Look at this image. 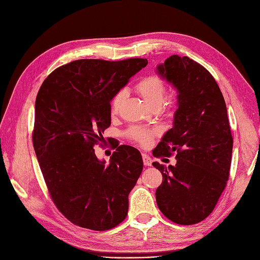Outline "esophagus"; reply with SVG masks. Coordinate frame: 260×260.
I'll list each match as a JSON object with an SVG mask.
<instances>
[{
	"mask_svg": "<svg viewBox=\"0 0 260 260\" xmlns=\"http://www.w3.org/2000/svg\"><path fill=\"white\" fill-rule=\"evenodd\" d=\"M143 162H144L145 167H151L152 165V158L147 155V154H143Z\"/></svg>",
	"mask_w": 260,
	"mask_h": 260,
	"instance_id": "1",
	"label": "esophagus"
}]
</instances>
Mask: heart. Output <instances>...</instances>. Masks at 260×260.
<instances>
[{
  "instance_id": "b5f03b06",
  "label": "heart",
  "mask_w": 260,
  "mask_h": 260,
  "mask_svg": "<svg viewBox=\"0 0 260 260\" xmlns=\"http://www.w3.org/2000/svg\"><path fill=\"white\" fill-rule=\"evenodd\" d=\"M136 91L139 95L144 99L147 106L153 108H161L165 101V95H167V87L164 82L155 76H150L146 78L142 79L139 84L136 85ZM126 97V91L120 90L113 97L110 102V113L116 114L119 110L121 103L124 102ZM154 135L153 131H148L144 128H132L129 131V136L135 142L140 143L141 145H147L152 141Z\"/></svg>"
}]
</instances>
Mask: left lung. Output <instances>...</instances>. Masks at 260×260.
Listing matches in <instances>:
<instances>
[{"mask_svg":"<svg viewBox=\"0 0 260 260\" xmlns=\"http://www.w3.org/2000/svg\"><path fill=\"white\" fill-rule=\"evenodd\" d=\"M156 73L178 93L172 128L153 151L176 153L175 165L153 162L163 176L156 203L171 221L194 224L212 212L229 178L234 141L227 106L211 74L189 57L172 54Z\"/></svg>","mask_w":260,"mask_h":260,"instance_id":"1","label":"left lung"}]
</instances>
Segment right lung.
<instances>
[{"mask_svg": "<svg viewBox=\"0 0 260 260\" xmlns=\"http://www.w3.org/2000/svg\"><path fill=\"white\" fill-rule=\"evenodd\" d=\"M141 58L80 59L47 77L38 92L33 146L52 200L70 222L91 230L119 224L143 170L133 146L120 145L109 162L93 150L110 126V102L146 67Z\"/></svg>", "mask_w": 260, "mask_h": 260, "instance_id": "right-lung-1", "label": "right lung"}]
</instances>
